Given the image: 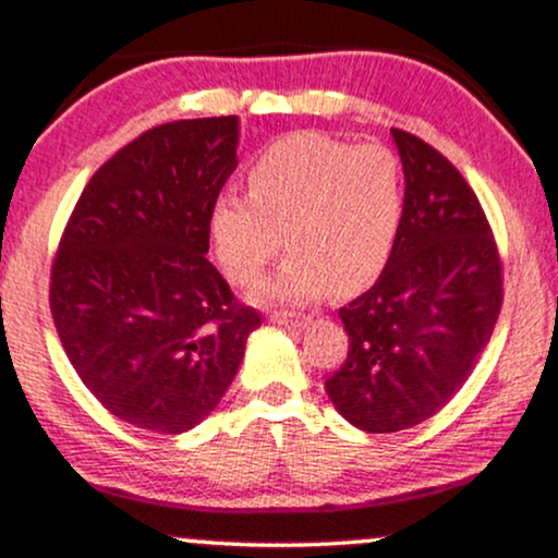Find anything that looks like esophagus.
<instances>
[{
  "label": "esophagus",
  "mask_w": 558,
  "mask_h": 558,
  "mask_svg": "<svg viewBox=\"0 0 558 558\" xmlns=\"http://www.w3.org/2000/svg\"><path fill=\"white\" fill-rule=\"evenodd\" d=\"M269 320L280 323V326H293V328H299V326H307L310 317L291 315V312H272V315H269Z\"/></svg>",
  "instance_id": "obj_1"
}]
</instances>
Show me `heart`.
<instances>
[{"mask_svg": "<svg viewBox=\"0 0 558 558\" xmlns=\"http://www.w3.org/2000/svg\"><path fill=\"white\" fill-rule=\"evenodd\" d=\"M402 195L400 158L384 145L293 132L251 161L246 195L214 201L209 238L219 267L238 286L254 283L283 243L293 251L259 289L267 302H310L326 289L352 293L387 265Z\"/></svg>", "mask_w": 558, "mask_h": 558, "instance_id": "1", "label": "heart"}]
</instances>
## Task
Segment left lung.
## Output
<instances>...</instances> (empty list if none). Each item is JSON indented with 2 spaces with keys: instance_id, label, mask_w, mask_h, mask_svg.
<instances>
[{
  "instance_id": "1",
  "label": "left lung",
  "mask_w": 558,
  "mask_h": 558,
  "mask_svg": "<svg viewBox=\"0 0 558 558\" xmlns=\"http://www.w3.org/2000/svg\"><path fill=\"white\" fill-rule=\"evenodd\" d=\"M391 137L405 171L400 230L376 283L339 310L349 352L326 378L336 410L371 434L410 428L448 405L504 304V262L474 190L421 137Z\"/></svg>"
}]
</instances>
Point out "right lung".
<instances>
[{"label": "right lung", "instance_id": "add662e5", "mask_svg": "<svg viewBox=\"0 0 558 558\" xmlns=\"http://www.w3.org/2000/svg\"><path fill=\"white\" fill-rule=\"evenodd\" d=\"M235 148V116L143 132L92 174L52 259L50 310L73 371L145 432L201 424L262 323L206 259Z\"/></svg>", "mask_w": 558, "mask_h": 558}]
</instances>
